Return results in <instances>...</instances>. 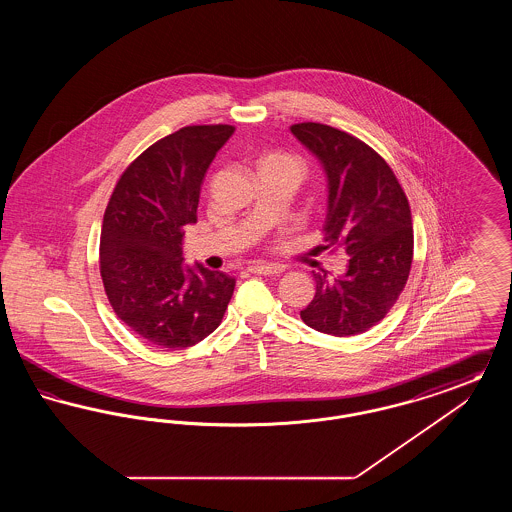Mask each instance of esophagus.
<instances>
[{"label": "esophagus", "instance_id": "1", "mask_svg": "<svg viewBox=\"0 0 512 512\" xmlns=\"http://www.w3.org/2000/svg\"><path fill=\"white\" fill-rule=\"evenodd\" d=\"M247 270L251 274H263V276H280L284 272V268L276 265H251Z\"/></svg>", "mask_w": 512, "mask_h": 512}]
</instances>
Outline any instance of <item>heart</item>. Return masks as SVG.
<instances>
[{
  "instance_id": "heart-1",
  "label": "heart",
  "mask_w": 512,
  "mask_h": 512,
  "mask_svg": "<svg viewBox=\"0 0 512 512\" xmlns=\"http://www.w3.org/2000/svg\"><path fill=\"white\" fill-rule=\"evenodd\" d=\"M263 167H282V169H288L297 176L303 171L301 163L295 157L284 155V153H270L267 157H263L261 163H259V169H263Z\"/></svg>"
}]
</instances>
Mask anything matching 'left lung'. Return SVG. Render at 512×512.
Listing matches in <instances>:
<instances>
[{"instance_id":"1","label":"left lung","mask_w":512,"mask_h":512,"mask_svg":"<svg viewBox=\"0 0 512 512\" xmlns=\"http://www.w3.org/2000/svg\"><path fill=\"white\" fill-rule=\"evenodd\" d=\"M292 134L317 155L328 178L324 242L349 265L340 278L315 274V299L301 311L307 326L336 338L363 334L388 315L413 263V217L390 165L359 138L320 122Z\"/></svg>"}]
</instances>
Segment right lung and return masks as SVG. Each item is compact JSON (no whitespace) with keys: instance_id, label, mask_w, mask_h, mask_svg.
<instances>
[{"instance_id":"right-lung-1","label":"right lung","mask_w":512,"mask_h":512,"mask_svg":"<svg viewBox=\"0 0 512 512\" xmlns=\"http://www.w3.org/2000/svg\"><path fill=\"white\" fill-rule=\"evenodd\" d=\"M230 124L184 126L147 147L122 172L107 203L99 272L117 317L159 349H184L219 328L236 278L184 265V226Z\"/></svg>"}]
</instances>
